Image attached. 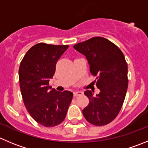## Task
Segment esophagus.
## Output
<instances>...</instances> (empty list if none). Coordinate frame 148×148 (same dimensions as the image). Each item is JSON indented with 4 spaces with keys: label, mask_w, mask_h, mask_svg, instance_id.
Here are the masks:
<instances>
[{
    "label": "esophagus",
    "mask_w": 148,
    "mask_h": 148,
    "mask_svg": "<svg viewBox=\"0 0 148 148\" xmlns=\"http://www.w3.org/2000/svg\"><path fill=\"white\" fill-rule=\"evenodd\" d=\"M83 94H84L83 91H75V92L73 93V95H74V97H78V96H80V95H82Z\"/></svg>",
    "instance_id": "obj_1"
}]
</instances>
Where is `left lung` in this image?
I'll return each instance as SVG.
<instances>
[{"label":"left lung","mask_w":148,"mask_h":148,"mask_svg":"<svg viewBox=\"0 0 148 148\" xmlns=\"http://www.w3.org/2000/svg\"><path fill=\"white\" fill-rule=\"evenodd\" d=\"M73 48L86 57L100 90L96 96L89 90L84 92L89 103L83 110V115L93 125L108 124L120 112L127 91L128 67L124 55L118 46L102 37L91 38Z\"/></svg>","instance_id":"left-lung-1"}]
</instances>
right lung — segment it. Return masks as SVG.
Instances as JSON below:
<instances>
[{"mask_svg": "<svg viewBox=\"0 0 148 148\" xmlns=\"http://www.w3.org/2000/svg\"><path fill=\"white\" fill-rule=\"evenodd\" d=\"M69 46L40 43L28 50L21 62L19 80L24 103L37 123L46 127L61 123L67 115L73 94L49 86L56 64Z\"/></svg>", "mask_w": 148, "mask_h": 148, "instance_id": "right-lung-1", "label": "right lung"}]
</instances>
